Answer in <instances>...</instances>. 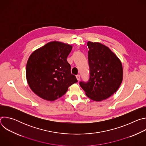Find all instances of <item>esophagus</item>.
<instances>
[{"mask_svg": "<svg viewBox=\"0 0 146 146\" xmlns=\"http://www.w3.org/2000/svg\"><path fill=\"white\" fill-rule=\"evenodd\" d=\"M76 78H77V79L78 81L80 80V76L79 74H77V75L76 76Z\"/></svg>", "mask_w": 146, "mask_h": 146, "instance_id": "34e87169", "label": "esophagus"}]
</instances>
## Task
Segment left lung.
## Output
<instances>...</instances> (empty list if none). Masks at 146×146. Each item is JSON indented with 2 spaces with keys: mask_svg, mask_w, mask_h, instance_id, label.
<instances>
[{
  "mask_svg": "<svg viewBox=\"0 0 146 146\" xmlns=\"http://www.w3.org/2000/svg\"><path fill=\"white\" fill-rule=\"evenodd\" d=\"M87 46L90 78L87 82L79 84L90 99L101 101L109 98L119 87L123 77L122 64L106 46L91 41Z\"/></svg>",
  "mask_w": 146,
  "mask_h": 146,
  "instance_id": "obj_1",
  "label": "left lung"
}]
</instances>
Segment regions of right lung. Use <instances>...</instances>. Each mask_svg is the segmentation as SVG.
<instances>
[{"label": "right lung", "mask_w": 146, "mask_h": 146, "mask_svg": "<svg viewBox=\"0 0 146 146\" xmlns=\"http://www.w3.org/2000/svg\"><path fill=\"white\" fill-rule=\"evenodd\" d=\"M72 49L69 44L51 41L30 55L26 68L27 80L31 89L37 96L54 101L63 96L69 86L77 82L67 61Z\"/></svg>", "instance_id": "add662e5"}]
</instances>
